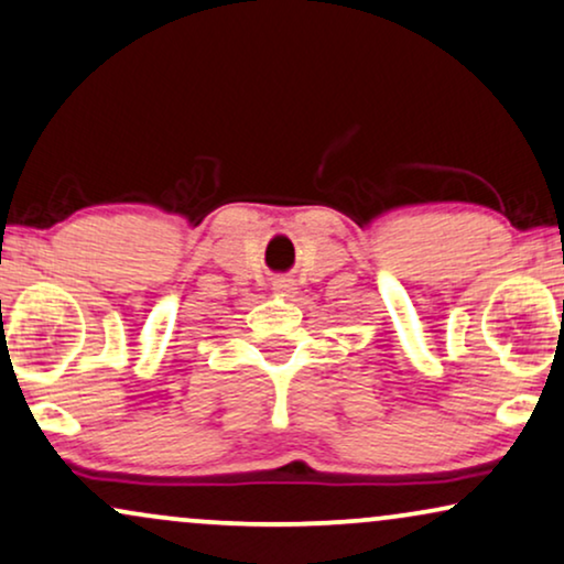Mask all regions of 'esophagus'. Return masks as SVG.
<instances>
[{"mask_svg": "<svg viewBox=\"0 0 564 564\" xmlns=\"http://www.w3.org/2000/svg\"><path fill=\"white\" fill-rule=\"evenodd\" d=\"M295 282L288 280V276H280V280H274V293H280L282 297H293L295 295Z\"/></svg>", "mask_w": 564, "mask_h": 564, "instance_id": "obj_1", "label": "esophagus"}]
</instances>
